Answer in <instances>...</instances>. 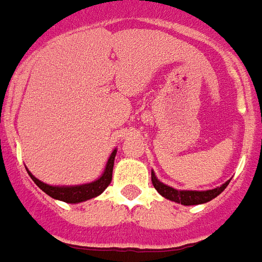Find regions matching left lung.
Here are the masks:
<instances>
[{
	"instance_id": "obj_1",
	"label": "left lung",
	"mask_w": 262,
	"mask_h": 262,
	"mask_svg": "<svg viewBox=\"0 0 262 262\" xmlns=\"http://www.w3.org/2000/svg\"><path fill=\"white\" fill-rule=\"evenodd\" d=\"M230 180L223 183L221 187L212 188V190H205V191H195V190H176L173 187L167 186L165 183L158 180V177L152 170V184L156 188V191L159 192L160 195L165 196L166 200H170L181 205H200V204H205L209 202L213 198H216L221 192L228 187Z\"/></svg>"
}]
</instances>
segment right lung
I'll list each match as a JSON object with an SVG mask.
<instances>
[{"instance_id":"add662e5","label":"right lung","mask_w":262,"mask_h":262,"mask_svg":"<svg viewBox=\"0 0 262 262\" xmlns=\"http://www.w3.org/2000/svg\"><path fill=\"white\" fill-rule=\"evenodd\" d=\"M116 154H117V148L113 150L112 155H110V158H108L102 176L95 181L85 183V184H76V186H50L47 183L40 181L37 177H34L29 171V169H26V170L29 173L30 179L34 181V184L39 187L40 190H43L47 195H50L51 198L58 200V201L67 202V204H79V202H85L88 200L99 196L107 188L108 184L112 183L113 166H114Z\"/></svg>"}]
</instances>
